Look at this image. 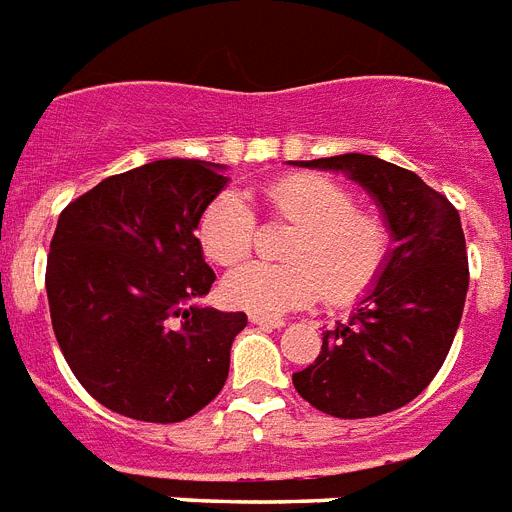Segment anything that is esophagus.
<instances>
[{
  "mask_svg": "<svg viewBox=\"0 0 512 512\" xmlns=\"http://www.w3.org/2000/svg\"><path fill=\"white\" fill-rule=\"evenodd\" d=\"M249 322L252 325H260V328H270V330H281L286 322L278 320V317H265V315H249Z\"/></svg>",
  "mask_w": 512,
  "mask_h": 512,
  "instance_id": "34e87169",
  "label": "esophagus"
}]
</instances>
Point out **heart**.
<instances>
[{
    "label": "heart",
    "instance_id": "1",
    "mask_svg": "<svg viewBox=\"0 0 512 512\" xmlns=\"http://www.w3.org/2000/svg\"><path fill=\"white\" fill-rule=\"evenodd\" d=\"M265 203L294 223L286 257L291 263H249L223 281V299L252 315L278 317L328 294L349 304L377 281L388 257V229L372 213L354 208L341 184L317 174L281 176L265 187ZM257 218L239 192L229 190L203 210L197 239L218 265H236L252 252Z\"/></svg>",
    "mask_w": 512,
    "mask_h": 512
}]
</instances>
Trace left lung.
<instances>
[{
    "label": "left lung",
    "mask_w": 512,
    "mask_h": 512,
    "mask_svg": "<svg viewBox=\"0 0 512 512\" xmlns=\"http://www.w3.org/2000/svg\"><path fill=\"white\" fill-rule=\"evenodd\" d=\"M343 171L380 205L393 252L375 289L346 325L322 333L315 364L294 388L338 419H367L401 409L440 372L463 315L468 257L461 216L414 171L364 153L294 161Z\"/></svg>",
    "instance_id": "8db88e82"
}]
</instances>
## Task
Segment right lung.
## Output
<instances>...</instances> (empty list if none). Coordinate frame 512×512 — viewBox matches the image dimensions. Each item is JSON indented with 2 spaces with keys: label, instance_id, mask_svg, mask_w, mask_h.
Instances as JSON below:
<instances>
[{
  "label": "right lung",
  "instance_id": "1",
  "mask_svg": "<svg viewBox=\"0 0 512 512\" xmlns=\"http://www.w3.org/2000/svg\"><path fill=\"white\" fill-rule=\"evenodd\" d=\"M221 163L166 158L109 176L59 216L46 260L51 325L72 375L106 409L174 424L229 377L244 312L200 307L216 273L195 236L226 187Z\"/></svg>",
  "mask_w": 512,
  "mask_h": 512
}]
</instances>
